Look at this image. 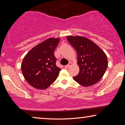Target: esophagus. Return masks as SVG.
I'll return each instance as SVG.
<instances>
[{"label":"esophagus","instance_id":"1","mask_svg":"<svg viewBox=\"0 0 125 125\" xmlns=\"http://www.w3.org/2000/svg\"><path fill=\"white\" fill-rule=\"evenodd\" d=\"M72 65V63H69L67 65H65V68H69Z\"/></svg>","mask_w":125,"mask_h":125}]
</instances>
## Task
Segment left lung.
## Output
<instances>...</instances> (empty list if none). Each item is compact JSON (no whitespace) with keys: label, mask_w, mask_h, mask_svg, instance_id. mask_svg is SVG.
Listing matches in <instances>:
<instances>
[{"label":"left lung","mask_w":125,"mask_h":125,"mask_svg":"<svg viewBox=\"0 0 125 125\" xmlns=\"http://www.w3.org/2000/svg\"><path fill=\"white\" fill-rule=\"evenodd\" d=\"M67 39L76 50L78 56L79 72L73 79L84 86L98 83L103 77L108 64L104 52L86 37L68 36Z\"/></svg>","instance_id":"8db88e82"}]
</instances>
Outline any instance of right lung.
Here are the masks:
<instances>
[{
	"mask_svg": "<svg viewBox=\"0 0 125 125\" xmlns=\"http://www.w3.org/2000/svg\"><path fill=\"white\" fill-rule=\"evenodd\" d=\"M60 39L50 38L32 48L23 59L21 69L26 81L38 89H45L56 80L61 70L54 51Z\"/></svg>",
	"mask_w": 125,
	"mask_h": 125,
	"instance_id": "add662e5",
	"label": "right lung"
}]
</instances>
